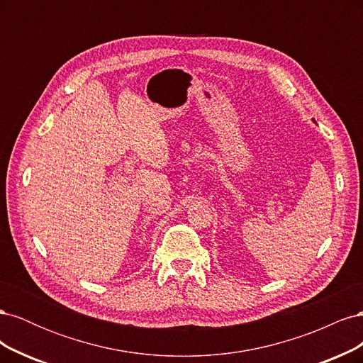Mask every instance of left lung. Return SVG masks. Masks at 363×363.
Masks as SVG:
<instances>
[{
  "instance_id": "left-lung-1",
  "label": "left lung",
  "mask_w": 363,
  "mask_h": 363,
  "mask_svg": "<svg viewBox=\"0 0 363 363\" xmlns=\"http://www.w3.org/2000/svg\"><path fill=\"white\" fill-rule=\"evenodd\" d=\"M313 123H315V119H313Z\"/></svg>"
}]
</instances>
